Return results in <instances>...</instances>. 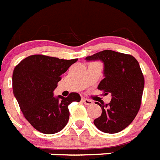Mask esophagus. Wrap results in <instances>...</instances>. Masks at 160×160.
<instances>
[{"label": "esophagus", "mask_w": 160, "mask_h": 160, "mask_svg": "<svg viewBox=\"0 0 160 160\" xmlns=\"http://www.w3.org/2000/svg\"><path fill=\"white\" fill-rule=\"evenodd\" d=\"M82 102L87 106L93 105V101H91L90 99H87V98H82Z\"/></svg>", "instance_id": "obj_1"}]
</instances>
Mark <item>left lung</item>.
I'll return each instance as SVG.
<instances>
[{
    "instance_id": "8db88e82",
    "label": "left lung",
    "mask_w": 160,
    "mask_h": 160,
    "mask_svg": "<svg viewBox=\"0 0 160 160\" xmlns=\"http://www.w3.org/2000/svg\"><path fill=\"white\" fill-rule=\"evenodd\" d=\"M86 60L103 63L104 78L98 89L111 94L108 104L96 102L102 114L94 119V125L102 132H119L132 122L140 108L144 78L138 61L131 55L113 50L98 52Z\"/></svg>"
}]
</instances>
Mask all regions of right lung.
<instances>
[{
    "instance_id": "right-lung-1",
    "label": "right lung",
    "mask_w": 160,
    "mask_h": 160,
    "mask_svg": "<svg viewBox=\"0 0 160 160\" xmlns=\"http://www.w3.org/2000/svg\"><path fill=\"white\" fill-rule=\"evenodd\" d=\"M77 61L31 55L14 69L13 94L25 118L38 131L51 135L62 131L70 118L68 106L81 100L78 93L53 95L61 75Z\"/></svg>"
}]
</instances>
